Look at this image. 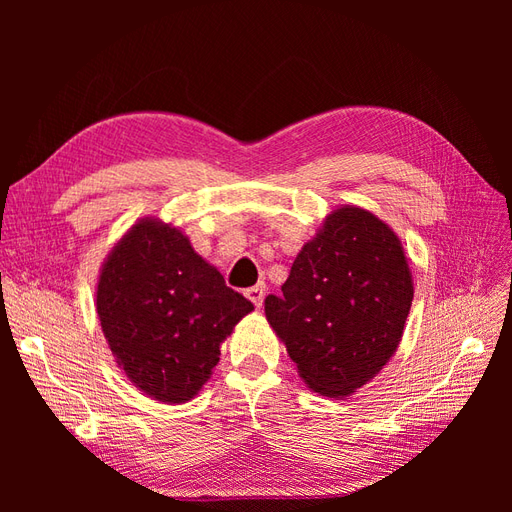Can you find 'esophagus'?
<instances>
[{"label":"esophagus","mask_w":512,"mask_h":512,"mask_svg":"<svg viewBox=\"0 0 512 512\" xmlns=\"http://www.w3.org/2000/svg\"><path fill=\"white\" fill-rule=\"evenodd\" d=\"M245 294H247V299H250L256 307H260V305H262V301H265V286H262V284H256L254 288H247V290H245Z\"/></svg>","instance_id":"1"}]
</instances>
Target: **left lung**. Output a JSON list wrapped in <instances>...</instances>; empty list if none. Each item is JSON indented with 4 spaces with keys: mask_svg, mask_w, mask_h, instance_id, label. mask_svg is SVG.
Here are the masks:
<instances>
[{
    "mask_svg": "<svg viewBox=\"0 0 512 512\" xmlns=\"http://www.w3.org/2000/svg\"><path fill=\"white\" fill-rule=\"evenodd\" d=\"M412 275L395 232L376 215H329L265 314L309 389L344 397L391 359L412 305Z\"/></svg>",
    "mask_w": 512,
    "mask_h": 512,
    "instance_id": "1",
    "label": "left lung"
}]
</instances>
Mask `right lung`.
<instances>
[{"label": "right lung", "instance_id": "right-lung-1", "mask_svg": "<svg viewBox=\"0 0 512 512\" xmlns=\"http://www.w3.org/2000/svg\"><path fill=\"white\" fill-rule=\"evenodd\" d=\"M96 309L126 376L164 404H181L209 380L220 344L254 305L177 228L143 220L104 262Z\"/></svg>", "mask_w": 512, "mask_h": 512}]
</instances>
